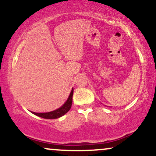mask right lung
Segmentation results:
<instances>
[{
    "instance_id": "obj_1",
    "label": "right lung",
    "mask_w": 156,
    "mask_h": 156,
    "mask_svg": "<svg viewBox=\"0 0 156 156\" xmlns=\"http://www.w3.org/2000/svg\"><path fill=\"white\" fill-rule=\"evenodd\" d=\"M73 88L71 91L70 94H69V98H68L67 101L65 102V103L62 105V107H60L59 108L56 109V110L53 111L51 112H47V113H35L32 112L35 115L38 116L44 119H57V118L62 117L66 113L69 112V110L71 108V105H72L73 103Z\"/></svg>"
}]
</instances>
